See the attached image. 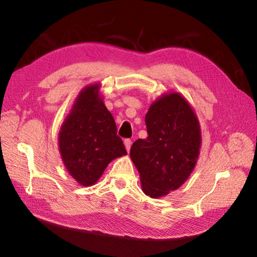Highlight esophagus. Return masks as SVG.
Returning <instances> with one entry per match:
<instances>
[{
  "mask_svg": "<svg viewBox=\"0 0 257 257\" xmlns=\"http://www.w3.org/2000/svg\"><path fill=\"white\" fill-rule=\"evenodd\" d=\"M123 144H124V147H125V150H127V152H129V150H130V147H132V141H130V139H124V142H123Z\"/></svg>",
  "mask_w": 257,
  "mask_h": 257,
  "instance_id": "obj_1",
  "label": "esophagus"
}]
</instances>
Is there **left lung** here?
I'll use <instances>...</instances> for the list:
<instances>
[{
	"label": "left lung",
	"mask_w": 257,
	"mask_h": 257,
	"mask_svg": "<svg viewBox=\"0 0 257 257\" xmlns=\"http://www.w3.org/2000/svg\"><path fill=\"white\" fill-rule=\"evenodd\" d=\"M145 123L149 136L134 143L130 159L144 194L159 198L177 190L194 171L201 152V125L193 106L178 92L156 98Z\"/></svg>",
	"instance_id": "8db88e82"
}]
</instances>
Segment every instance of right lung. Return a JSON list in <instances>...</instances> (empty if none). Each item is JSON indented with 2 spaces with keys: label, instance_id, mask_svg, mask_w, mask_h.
Instances as JSON below:
<instances>
[{
  "label": "right lung",
  "instance_id": "right-lung-1",
  "mask_svg": "<svg viewBox=\"0 0 257 257\" xmlns=\"http://www.w3.org/2000/svg\"><path fill=\"white\" fill-rule=\"evenodd\" d=\"M101 88V82H95L80 90L58 136L64 168L84 187L96 184L111 161L127 155Z\"/></svg>",
  "mask_w": 257,
  "mask_h": 257
}]
</instances>
